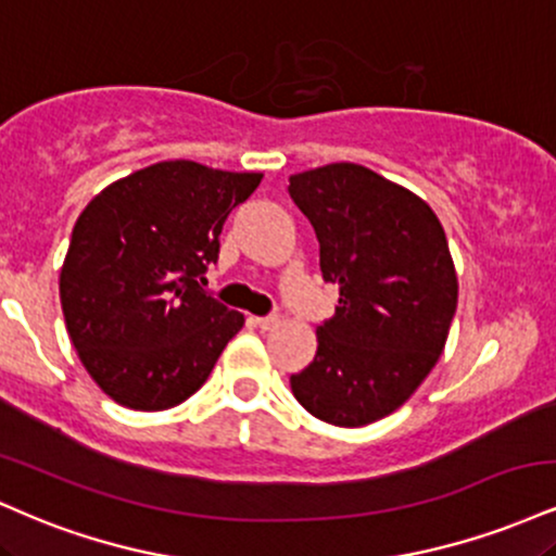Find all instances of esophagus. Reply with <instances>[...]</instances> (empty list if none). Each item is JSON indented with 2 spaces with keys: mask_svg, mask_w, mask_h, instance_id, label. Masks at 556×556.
<instances>
[{
  "mask_svg": "<svg viewBox=\"0 0 556 556\" xmlns=\"http://www.w3.org/2000/svg\"><path fill=\"white\" fill-rule=\"evenodd\" d=\"M253 324H256L261 331H271V329H277L282 320H279V316H264V318H253Z\"/></svg>",
  "mask_w": 556,
  "mask_h": 556,
  "instance_id": "esophagus-1",
  "label": "esophagus"
}]
</instances>
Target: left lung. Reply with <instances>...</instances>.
<instances>
[{
    "mask_svg": "<svg viewBox=\"0 0 556 556\" xmlns=\"http://www.w3.org/2000/svg\"><path fill=\"white\" fill-rule=\"evenodd\" d=\"M290 197L320 243V271L339 285L316 357L290 378L320 422L365 427L396 412L445 350L458 277L425 199L357 163L290 176Z\"/></svg>",
    "mask_w": 556,
    "mask_h": 556,
    "instance_id": "8db88e82",
    "label": "left lung"
}]
</instances>
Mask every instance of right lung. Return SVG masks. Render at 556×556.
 Returning a JSON list of instances; mask_svg holds the SVG:
<instances>
[{"label":"right lung","mask_w":556,"mask_h":556,"mask_svg":"<svg viewBox=\"0 0 556 556\" xmlns=\"http://www.w3.org/2000/svg\"><path fill=\"white\" fill-rule=\"evenodd\" d=\"M261 178L163 160L113 180L77 217L59 298L79 363L116 404H184L243 329V313L199 279L219 256L227 214Z\"/></svg>","instance_id":"1"}]
</instances>
